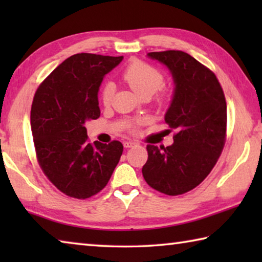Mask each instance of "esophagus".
<instances>
[{
  "label": "esophagus",
  "instance_id": "1",
  "mask_svg": "<svg viewBox=\"0 0 262 262\" xmlns=\"http://www.w3.org/2000/svg\"><path fill=\"white\" fill-rule=\"evenodd\" d=\"M134 145H136V143H135V142H133V141H125V142H123V147H125V148H132V147H134Z\"/></svg>",
  "mask_w": 262,
  "mask_h": 262
}]
</instances>
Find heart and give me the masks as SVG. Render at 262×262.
<instances>
[{"instance_id": "heart-1", "label": "heart", "mask_w": 262, "mask_h": 262, "mask_svg": "<svg viewBox=\"0 0 262 262\" xmlns=\"http://www.w3.org/2000/svg\"><path fill=\"white\" fill-rule=\"evenodd\" d=\"M121 79L142 98H150L162 88L164 76L157 68L152 67V66L142 61H134L122 70ZM113 95V84L105 83L100 90V100L103 105L108 106L112 101ZM163 97L164 96H161V99H163ZM140 123V120H136L132 122L128 128L130 130H135Z\"/></svg>"}]
</instances>
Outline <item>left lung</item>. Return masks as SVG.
<instances>
[{"label": "left lung", "instance_id": "left-lung-1", "mask_svg": "<svg viewBox=\"0 0 262 262\" xmlns=\"http://www.w3.org/2000/svg\"><path fill=\"white\" fill-rule=\"evenodd\" d=\"M148 56L165 64L173 77L165 122L176 134L166 148L147 145L142 174L150 187L174 196L200 185L219 161L227 139V101L216 75L187 53L150 52Z\"/></svg>", "mask_w": 262, "mask_h": 262}]
</instances>
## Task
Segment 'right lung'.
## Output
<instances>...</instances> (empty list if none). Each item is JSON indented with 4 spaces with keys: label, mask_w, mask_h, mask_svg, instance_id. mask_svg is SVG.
<instances>
[{
    "label": "right lung",
    "mask_w": 262,
    "mask_h": 262,
    "mask_svg": "<svg viewBox=\"0 0 262 262\" xmlns=\"http://www.w3.org/2000/svg\"><path fill=\"white\" fill-rule=\"evenodd\" d=\"M122 56L79 53L43 79L31 107L35 155L48 180L70 198L96 195L107 185L123 151L121 142L90 143L85 122L99 118L98 90Z\"/></svg>",
    "instance_id": "obj_1"
}]
</instances>
